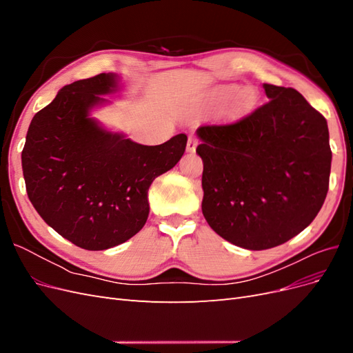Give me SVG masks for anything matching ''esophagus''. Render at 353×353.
<instances>
[{"label":"esophagus","instance_id":"34e87169","mask_svg":"<svg viewBox=\"0 0 353 353\" xmlns=\"http://www.w3.org/2000/svg\"><path fill=\"white\" fill-rule=\"evenodd\" d=\"M199 144V138L196 135H190L188 141H187V152H196V147Z\"/></svg>","mask_w":353,"mask_h":353}]
</instances>
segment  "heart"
<instances>
[{
    "label": "heart",
    "instance_id": "1",
    "mask_svg": "<svg viewBox=\"0 0 353 353\" xmlns=\"http://www.w3.org/2000/svg\"><path fill=\"white\" fill-rule=\"evenodd\" d=\"M221 92L223 95H227V97H230V95L236 92V87H225V88H222ZM252 101H253V91L250 88H244V90L239 91L237 97H236V104L239 105V108H248Z\"/></svg>",
    "mask_w": 353,
    "mask_h": 353
}]
</instances>
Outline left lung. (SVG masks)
I'll use <instances>...</instances> for the list:
<instances>
[{"mask_svg": "<svg viewBox=\"0 0 353 353\" xmlns=\"http://www.w3.org/2000/svg\"><path fill=\"white\" fill-rule=\"evenodd\" d=\"M270 100L230 123L201 125V210L210 228L249 250L280 245L323 208L331 148L325 117L293 88L263 83Z\"/></svg>", "mask_w": 353, "mask_h": 353, "instance_id": "8db88e82", "label": "left lung"}]
</instances>
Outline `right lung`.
Wrapping results in <instances>:
<instances>
[{
    "label": "right lung",
    "mask_w": 353,
    "mask_h": 353,
    "mask_svg": "<svg viewBox=\"0 0 353 353\" xmlns=\"http://www.w3.org/2000/svg\"><path fill=\"white\" fill-rule=\"evenodd\" d=\"M117 90L114 73L61 88L32 119L22 152L28 197L48 225L85 250H105L140 231L148 188L183 157L187 135L143 145L90 117Z\"/></svg>",
    "instance_id": "obj_1"
}]
</instances>
